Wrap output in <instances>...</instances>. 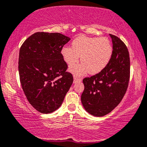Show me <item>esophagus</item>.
Segmentation results:
<instances>
[{
	"instance_id": "1",
	"label": "esophagus",
	"mask_w": 147,
	"mask_h": 147,
	"mask_svg": "<svg viewBox=\"0 0 147 147\" xmlns=\"http://www.w3.org/2000/svg\"><path fill=\"white\" fill-rule=\"evenodd\" d=\"M81 78H78V77H76V76H74V83H76V82H80L81 81Z\"/></svg>"
}]
</instances>
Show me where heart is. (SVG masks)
Returning a JSON list of instances; mask_svg holds the SVG:
<instances>
[{"instance_id":"obj_1","label":"heart","mask_w":147,"mask_h":147,"mask_svg":"<svg viewBox=\"0 0 147 147\" xmlns=\"http://www.w3.org/2000/svg\"><path fill=\"white\" fill-rule=\"evenodd\" d=\"M61 53L69 66L76 63L80 56L82 63L71 67L70 71L76 76H81L88 70L92 74L101 71L111 58L113 47L106 37L80 36L74 39L71 48L64 47Z\"/></svg>"}]
</instances>
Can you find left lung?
<instances>
[{"instance_id":"obj_1","label":"left lung","mask_w":147,"mask_h":147,"mask_svg":"<svg viewBox=\"0 0 147 147\" xmlns=\"http://www.w3.org/2000/svg\"><path fill=\"white\" fill-rule=\"evenodd\" d=\"M113 41L111 58L101 71L82 80L85 89L81 95L87 112L103 117L113 110L122 100L130 80V56L126 44L110 34Z\"/></svg>"}]
</instances>
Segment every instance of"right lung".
Masks as SVG:
<instances>
[{"instance_id": "add662e5", "label": "right lung", "mask_w": 147, "mask_h": 147, "mask_svg": "<svg viewBox=\"0 0 147 147\" xmlns=\"http://www.w3.org/2000/svg\"><path fill=\"white\" fill-rule=\"evenodd\" d=\"M64 34L38 32L23 43L19 51V73L25 95L31 105L48 114L62 105L73 83V75L62 57L70 40Z\"/></svg>"}]
</instances>
